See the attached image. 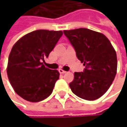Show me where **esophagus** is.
Here are the masks:
<instances>
[{
  "instance_id": "1",
  "label": "esophagus",
  "mask_w": 127,
  "mask_h": 127,
  "mask_svg": "<svg viewBox=\"0 0 127 127\" xmlns=\"http://www.w3.org/2000/svg\"><path fill=\"white\" fill-rule=\"evenodd\" d=\"M59 72L61 73V74H64V73H66V71L65 70H64L63 69H59Z\"/></svg>"
}]
</instances>
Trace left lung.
Returning <instances> with one entry per match:
<instances>
[{
  "label": "left lung",
  "mask_w": 127,
  "mask_h": 127,
  "mask_svg": "<svg viewBox=\"0 0 127 127\" xmlns=\"http://www.w3.org/2000/svg\"><path fill=\"white\" fill-rule=\"evenodd\" d=\"M77 58L85 66L75 72L69 86L81 98L93 101L102 96L112 85L117 73V55L110 41L103 34L85 28L64 30Z\"/></svg>",
  "instance_id": "8db88e82"
}]
</instances>
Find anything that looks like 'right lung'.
<instances>
[{"instance_id":"right-lung-1","label":"right lung","mask_w":127,"mask_h":127,"mask_svg":"<svg viewBox=\"0 0 127 127\" xmlns=\"http://www.w3.org/2000/svg\"><path fill=\"white\" fill-rule=\"evenodd\" d=\"M62 35V31L37 30L13 45L6 71L14 90L23 99L39 102L53 92L60 73L45 67L42 62L48 57Z\"/></svg>"}]
</instances>
